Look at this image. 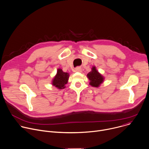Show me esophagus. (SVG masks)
Instances as JSON below:
<instances>
[{
	"instance_id": "34e87169",
	"label": "esophagus",
	"mask_w": 149,
	"mask_h": 149,
	"mask_svg": "<svg viewBox=\"0 0 149 149\" xmlns=\"http://www.w3.org/2000/svg\"><path fill=\"white\" fill-rule=\"evenodd\" d=\"M75 72H82V68L79 67H78L77 68H75Z\"/></svg>"
}]
</instances>
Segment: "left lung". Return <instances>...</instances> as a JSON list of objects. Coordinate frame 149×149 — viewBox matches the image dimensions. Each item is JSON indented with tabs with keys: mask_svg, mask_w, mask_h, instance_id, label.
I'll return each instance as SVG.
<instances>
[{
	"mask_svg": "<svg viewBox=\"0 0 149 149\" xmlns=\"http://www.w3.org/2000/svg\"><path fill=\"white\" fill-rule=\"evenodd\" d=\"M89 80V85L93 87L98 88L104 81V77L97 71L95 66H93L91 71L87 74Z\"/></svg>",
	"mask_w": 149,
	"mask_h": 149,
	"instance_id": "left-lung-1",
	"label": "left lung"
}]
</instances>
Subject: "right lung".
Returning <instances> with one entry per match:
<instances>
[{"instance_id": "right-lung-1", "label": "right lung", "mask_w": 149, "mask_h": 149, "mask_svg": "<svg viewBox=\"0 0 149 149\" xmlns=\"http://www.w3.org/2000/svg\"><path fill=\"white\" fill-rule=\"evenodd\" d=\"M69 77L70 75L68 72H63L62 69L58 68L56 75L52 80V84L53 86L59 89H64L65 88V85L68 81Z\"/></svg>"}]
</instances>
